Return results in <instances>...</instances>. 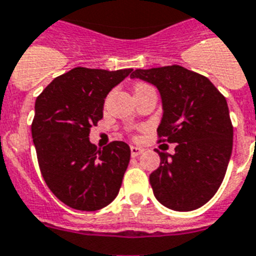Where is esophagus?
Returning a JSON list of instances; mask_svg holds the SVG:
<instances>
[{
	"label": "esophagus",
	"instance_id": "obj_1",
	"mask_svg": "<svg viewBox=\"0 0 256 256\" xmlns=\"http://www.w3.org/2000/svg\"><path fill=\"white\" fill-rule=\"evenodd\" d=\"M130 151H132V158H136V156H139V154H143V148L132 146V147H130Z\"/></svg>",
	"mask_w": 256,
	"mask_h": 256
}]
</instances>
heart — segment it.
Segmentation results:
<instances>
[{"label": "heart", "instance_id": "obj_1", "mask_svg": "<svg viewBox=\"0 0 256 256\" xmlns=\"http://www.w3.org/2000/svg\"><path fill=\"white\" fill-rule=\"evenodd\" d=\"M144 86H147V84H138V86H136V87H135V88H139V87H144Z\"/></svg>", "mask_w": 256, "mask_h": 256}]
</instances>
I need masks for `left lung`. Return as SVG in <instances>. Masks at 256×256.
I'll list each match as a JSON object with an SVG mask.
<instances>
[{
  "instance_id": "8db88e82",
  "label": "left lung",
  "mask_w": 256,
  "mask_h": 256,
  "mask_svg": "<svg viewBox=\"0 0 256 256\" xmlns=\"http://www.w3.org/2000/svg\"><path fill=\"white\" fill-rule=\"evenodd\" d=\"M132 78L158 87L164 110L158 142L176 143L174 154L156 150L160 166L150 174L154 196L174 211L204 206L222 184L233 147L224 95L204 75L180 65L138 68Z\"/></svg>"
}]
</instances>
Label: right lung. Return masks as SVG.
<instances>
[{
    "instance_id": "right-lung-1",
    "label": "right lung",
    "mask_w": 256,
    "mask_h": 256,
    "mask_svg": "<svg viewBox=\"0 0 256 256\" xmlns=\"http://www.w3.org/2000/svg\"><path fill=\"white\" fill-rule=\"evenodd\" d=\"M132 72L74 68L36 98L31 132L40 172L52 192L74 210L98 211L118 195L130 147L116 140L102 150L88 136L102 118L104 98Z\"/></svg>"
}]
</instances>
